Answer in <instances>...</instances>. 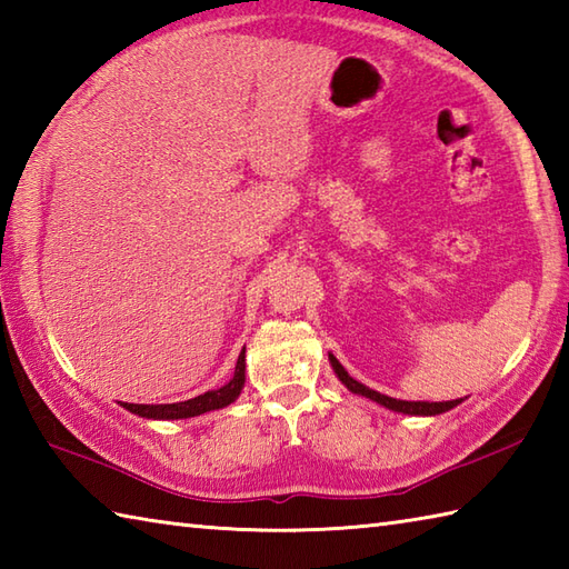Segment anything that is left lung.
Segmentation results:
<instances>
[{
	"instance_id": "left-lung-1",
	"label": "left lung",
	"mask_w": 569,
	"mask_h": 569,
	"mask_svg": "<svg viewBox=\"0 0 569 569\" xmlns=\"http://www.w3.org/2000/svg\"><path fill=\"white\" fill-rule=\"evenodd\" d=\"M330 365H332L335 373H337V377H340V381L347 386L349 391H352V393H359V396H367V398H371V401H377V403H381V406H386V408H391V410H398V413H410V416H438V413H445V410L455 408L457 403H462V398H455V401H442V403H428V401H398V398L383 396V393H379V391L369 389V386L355 381V379L349 377V373H347V369H345V367L340 365V361H337L332 355H330Z\"/></svg>"
}]
</instances>
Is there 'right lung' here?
<instances>
[{"instance_id":"obj_1","label":"right lung","mask_w":569,"mask_h":569,"mask_svg":"<svg viewBox=\"0 0 569 569\" xmlns=\"http://www.w3.org/2000/svg\"><path fill=\"white\" fill-rule=\"evenodd\" d=\"M241 386H244V349L237 359L234 367V377L229 383H224L222 389L200 393L190 401H180V403H161V406H143V403H122L131 413H137L141 418H159V420H178V418H192L200 413H208V410L224 408L232 401H237V396L241 393Z\"/></svg>"}]
</instances>
